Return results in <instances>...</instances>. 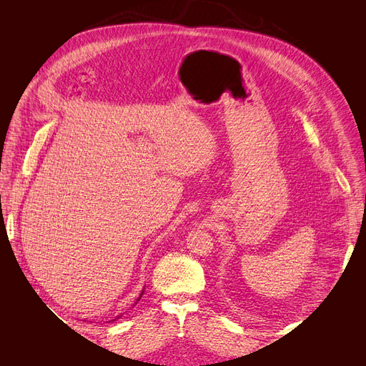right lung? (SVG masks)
<instances>
[{
  "instance_id": "right-lung-1",
  "label": "right lung",
  "mask_w": 366,
  "mask_h": 366,
  "mask_svg": "<svg viewBox=\"0 0 366 366\" xmlns=\"http://www.w3.org/2000/svg\"><path fill=\"white\" fill-rule=\"evenodd\" d=\"M140 296H142V295H140ZM139 299H140V297H139Z\"/></svg>"
}]
</instances>
